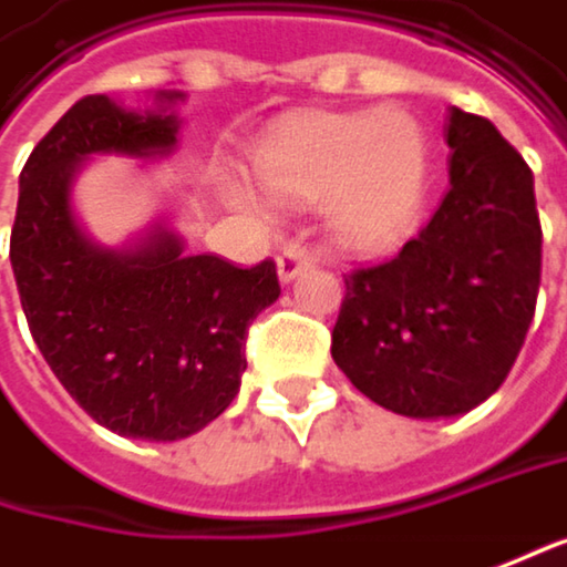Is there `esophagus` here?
Returning <instances> with one entry per match:
<instances>
[{
    "mask_svg": "<svg viewBox=\"0 0 567 567\" xmlns=\"http://www.w3.org/2000/svg\"><path fill=\"white\" fill-rule=\"evenodd\" d=\"M312 264H316V258H312L306 248H300V245H290V248H284V251L277 255V274H280V280L287 284V280H293L300 270L312 267Z\"/></svg>",
    "mask_w": 567,
    "mask_h": 567,
    "instance_id": "obj_1",
    "label": "esophagus"
}]
</instances>
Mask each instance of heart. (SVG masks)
I'll list each match as a JSON object with an SVG mask.
<instances>
[{
	"instance_id": "b5f03b06",
	"label": "heart",
	"mask_w": 567,
	"mask_h": 567,
	"mask_svg": "<svg viewBox=\"0 0 567 567\" xmlns=\"http://www.w3.org/2000/svg\"><path fill=\"white\" fill-rule=\"evenodd\" d=\"M255 174L280 199L326 196L329 228L348 245L386 248L420 213L423 132L396 109L306 112L264 138Z\"/></svg>"
}]
</instances>
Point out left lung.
<instances>
[{
    "label": "left lung",
    "instance_id": "obj_1",
    "mask_svg": "<svg viewBox=\"0 0 567 567\" xmlns=\"http://www.w3.org/2000/svg\"><path fill=\"white\" fill-rule=\"evenodd\" d=\"M452 189L393 258L344 274L332 358L368 400L413 420L462 416L526 342L543 225L533 171L494 122L452 105Z\"/></svg>",
    "mask_w": 567,
    "mask_h": 567
}]
</instances>
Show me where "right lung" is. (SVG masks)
Returning <instances> with one entry per match:
<instances>
[{
    "instance_id": "obj_1",
    "label": "right lung",
    "mask_w": 567,
    "mask_h": 567,
    "mask_svg": "<svg viewBox=\"0 0 567 567\" xmlns=\"http://www.w3.org/2000/svg\"><path fill=\"white\" fill-rule=\"evenodd\" d=\"M177 128L167 109L73 102L24 161L9 245L31 339L58 381L96 423L147 442H177L225 413L248 368V326L280 297L270 258L183 255L161 225L135 248H100L76 225L70 183L83 157L171 154Z\"/></svg>"
}]
</instances>
